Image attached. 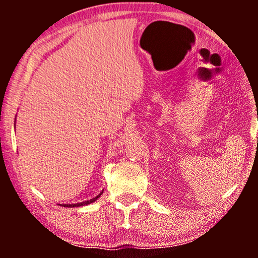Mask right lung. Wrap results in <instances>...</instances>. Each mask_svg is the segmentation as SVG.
<instances>
[{
    "mask_svg": "<svg viewBox=\"0 0 258 258\" xmlns=\"http://www.w3.org/2000/svg\"><path fill=\"white\" fill-rule=\"evenodd\" d=\"M16 121V119H15ZM102 194H103V190H102V191L98 194V195L96 196V197H94V199H91V200H89V201H86V202H81V203H74V204H61V207H66V208H76V207H83V206H88V204H90V203H93V202H95V201H97V199L98 197H100Z\"/></svg>",
    "mask_w": 258,
    "mask_h": 258,
    "instance_id": "1",
    "label": "right lung"
}]
</instances>
